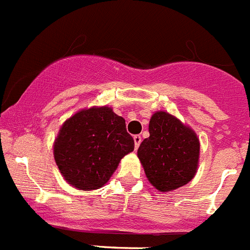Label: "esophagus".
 Returning <instances> with one entry per match:
<instances>
[{
  "mask_svg": "<svg viewBox=\"0 0 250 250\" xmlns=\"http://www.w3.org/2000/svg\"><path fill=\"white\" fill-rule=\"evenodd\" d=\"M134 143H135V148H137L141 144V136L140 135H135L134 136Z\"/></svg>",
  "mask_w": 250,
  "mask_h": 250,
  "instance_id": "obj_1",
  "label": "esophagus"
}]
</instances>
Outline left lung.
<instances>
[{
  "mask_svg": "<svg viewBox=\"0 0 250 250\" xmlns=\"http://www.w3.org/2000/svg\"><path fill=\"white\" fill-rule=\"evenodd\" d=\"M150 136L141 143L137 157L157 191L170 192L194 177L200 140L189 126L166 111H156L148 124Z\"/></svg>",
  "mask_w": 250,
  "mask_h": 250,
  "instance_id": "left-lung-1",
  "label": "left lung"
}]
</instances>
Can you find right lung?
<instances>
[{
  "mask_svg": "<svg viewBox=\"0 0 250 250\" xmlns=\"http://www.w3.org/2000/svg\"><path fill=\"white\" fill-rule=\"evenodd\" d=\"M134 146L125 119L109 106H93L64 121L53 153L64 180L75 188L90 191L104 186Z\"/></svg>",
  "mask_w": 250,
  "mask_h": 250,
  "instance_id": "1",
  "label": "right lung"
}]
</instances>
